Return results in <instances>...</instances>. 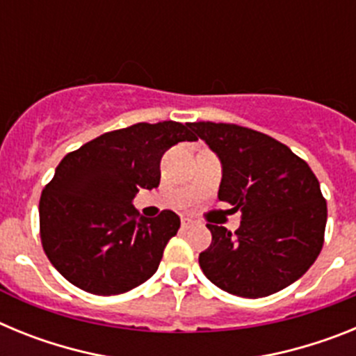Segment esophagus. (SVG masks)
<instances>
[{"instance_id": "esophagus-1", "label": "esophagus", "mask_w": 356, "mask_h": 356, "mask_svg": "<svg viewBox=\"0 0 356 356\" xmlns=\"http://www.w3.org/2000/svg\"><path fill=\"white\" fill-rule=\"evenodd\" d=\"M191 226H194L193 219H188V217H184V219H181V228L188 229V228H191Z\"/></svg>"}]
</instances>
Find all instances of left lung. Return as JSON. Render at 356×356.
<instances>
[{"mask_svg": "<svg viewBox=\"0 0 356 356\" xmlns=\"http://www.w3.org/2000/svg\"><path fill=\"white\" fill-rule=\"evenodd\" d=\"M188 127L221 160L217 197L242 212L234 235L207 225L212 244L200 253L207 278L253 300L294 284L325 242L328 210L312 169L285 144L251 128L210 121Z\"/></svg>", "mask_w": 356, "mask_h": 356, "instance_id": "left-lung-1", "label": "left lung"}]
</instances>
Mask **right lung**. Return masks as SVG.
Listing matches in <instances>:
<instances>
[{
    "instance_id": "right-lung-1",
    "label": "right lung",
    "mask_w": 356,
    "mask_h": 356,
    "mask_svg": "<svg viewBox=\"0 0 356 356\" xmlns=\"http://www.w3.org/2000/svg\"><path fill=\"white\" fill-rule=\"evenodd\" d=\"M188 124L137 122L106 131L62 159L39 203L40 241L67 282L97 296L139 287L155 275L180 217L162 210L139 217V188L159 187L160 160L171 146L197 140Z\"/></svg>"
}]
</instances>
